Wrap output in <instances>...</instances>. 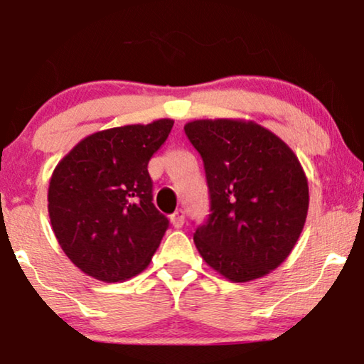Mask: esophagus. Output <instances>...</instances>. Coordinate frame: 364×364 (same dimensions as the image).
I'll return each mask as SVG.
<instances>
[{
  "label": "esophagus",
  "mask_w": 364,
  "mask_h": 364,
  "mask_svg": "<svg viewBox=\"0 0 364 364\" xmlns=\"http://www.w3.org/2000/svg\"><path fill=\"white\" fill-rule=\"evenodd\" d=\"M171 225L174 228H181L185 225V211L178 210L171 215Z\"/></svg>",
  "instance_id": "obj_1"
}]
</instances>
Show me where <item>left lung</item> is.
Masks as SVG:
<instances>
[{
	"instance_id": "8db88e82",
	"label": "left lung",
	"mask_w": 364,
	"mask_h": 364,
	"mask_svg": "<svg viewBox=\"0 0 364 364\" xmlns=\"http://www.w3.org/2000/svg\"><path fill=\"white\" fill-rule=\"evenodd\" d=\"M185 132L203 159L211 200L193 237L201 259L232 282L270 274L291 255L309 210L297 156L245 119H196Z\"/></svg>"
}]
</instances>
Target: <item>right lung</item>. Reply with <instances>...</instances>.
Returning <instances> with one entry per match:
<instances>
[{"mask_svg":"<svg viewBox=\"0 0 364 364\" xmlns=\"http://www.w3.org/2000/svg\"><path fill=\"white\" fill-rule=\"evenodd\" d=\"M173 124L158 119L97 131L55 166L50 223L58 245L84 274L122 282L149 265L169 222L153 205L148 163Z\"/></svg>","mask_w":364,"mask_h":364,"instance_id":"obj_1","label":"right lung"}]
</instances>
